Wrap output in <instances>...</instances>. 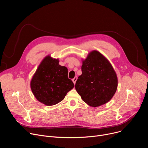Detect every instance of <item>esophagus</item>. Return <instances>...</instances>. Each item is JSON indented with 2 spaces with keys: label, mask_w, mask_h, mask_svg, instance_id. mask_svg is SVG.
Wrapping results in <instances>:
<instances>
[{
  "label": "esophagus",
  "mask_w": 148,
  "mask_h": 148,
  "mask_svg": "<svg viewBox=\"0 0 148 148\" xmlns=\"http://www.w3.org/2000/svg\"><path fill=\"white\" fill-rule=\"evenodd\" d=\"M77 80V76H75V77L73 79H72V81H73V82H74V84H75V82H76Z\"/></svg>",
  "instance_id": "esophagus-1"
}]
</instances>
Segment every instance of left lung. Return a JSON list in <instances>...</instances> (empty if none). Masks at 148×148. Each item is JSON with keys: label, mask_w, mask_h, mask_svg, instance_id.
Returning a JSON list of instances; mask_svg holds the SVG:
<instances>
[{"label": "left lung", "mask_w": 148, "mask_h": 148, "mask_svg": "<svg viewBox=\"0 0 148 148\" xmlns=\"http://www.w3.org/2000/svg\"><path fill=\"white\" fill-rule=\"evenodd\" d=\"M81 70L75 88L83 101L93 107L110 101L118 87L117 76L110 61L94 50L82 61Z\"/></svg>", "instance_id": "8db88e82"}]
</instances>
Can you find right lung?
I'll return each mask as SVG.
<instances>
[{
    "instance_id": "obj_1",
    "label": "right lung",
    "mask_w": 148,
    "mask_h": 148,
    "mask_svg": "<svg viewBox=\"0 0 148 148\" xmlns=\"http://www.w3.org/2000/svg\"><path fill=\"white\" fill-rule=\"evenodd\" d=\"M58 63V59L46 56L41 62L30 82L31 90L36 98L48 106L62 101L74 87L68 77L67 68Z\"/></svg>"
}]
</instances>
